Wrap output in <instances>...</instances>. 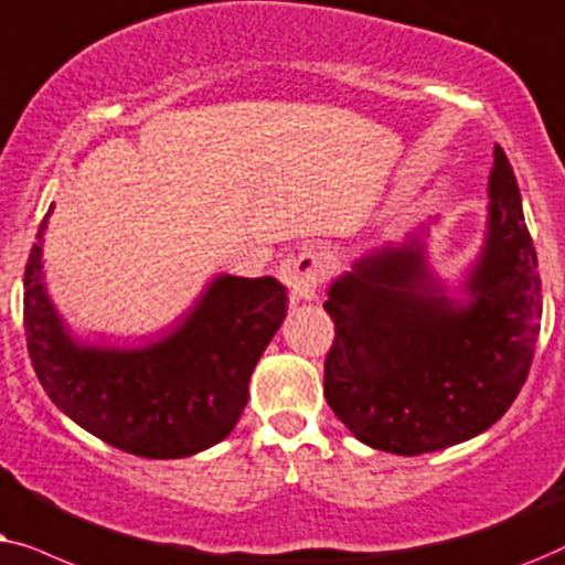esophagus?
I'll return each mask as SVG.
<instances>
[{
	"label": "esophagus",
	"instance_id": "1",
	"mask_svg": "<svg viewBox=\"0 0 565 565\" xmlns=\"http://www.w3.org/2000/svg\"><path fill=\"white\" fill-rule=\"evenodd\" d=\"M326 258L315 250V247H305L302 253L291 255L284 260L281 270L289 276L291 297L295 299H312L318 295L322 278H326Z\"/></svg>",
	"mask_w": 565,
	"mask_h": 565
}]
</instances>
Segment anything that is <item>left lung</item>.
<instances>
[{
    "instance_id": "obj_1",
    "label": "left lung",
    "mask_w": 565,
    "mask_h": 565,
    "mask_svg": "<svg viewBox=\"0 0 565 565\" xmlns=\"http://www.w3.org/2000/svg\"><path fill=\"white\" fill-rule=\"evenodd\" d=\"M488 235L468 302L431 276L411 237L353 263L322 305L335 322L326 401L382 452H436L493 426L527 380L543 318L537 255L514 170L493 147Z\"/></svg>"
}]
</instances>
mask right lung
I'll return each mask as SVG.
<instances>
[{"label": "right lung", "mask_w": 565, "mask_h": 565, "mask_svg": "<svg viewBox=\"0 0 565 565\" xmlns=\"http://www.w3.org/2000/svg\"><path fill=\"white\" fill-rule=\"evenodd\" d=\"M49 214L25 266V335L33 370L74 424L110 447L175 460L214 447L239 420L260 353L287 318V287L274 276H220L185 320L145 349L79 345L43 284Z\"/></svg>", "instance_id": "obj_1"}]
</instances>
